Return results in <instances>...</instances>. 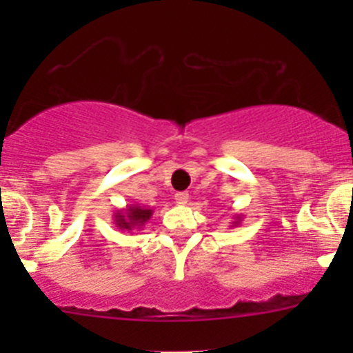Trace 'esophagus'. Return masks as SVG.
Instances as JSON below:
<instances>
[{
    "label": "esophagus",
    "instance_id": "esophagus-1",
    "mask_svg": "<svg viewBox=\"0 0 353 353\" xmlns=\"http://www.w3.org/2000/svg\"><path fill=\"white\" fill-rule=\"evenodd\" d=\"M188 199H190V194H188L186 191H181V193H176V201L179 203V205H186Z\"/></svg>",
    "mask_w": 353,
    "mask_h": 353
}]
</instances>
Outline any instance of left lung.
I'll return each mask as SVG.
<instances>
[{
    "label": "left lung",
    "instance_id": "8db88e82",
    "mask_svg": "<svg viewBox=\"0 0 353 353\" xmlns=\"http://www.w3.org/2000/svg\"><path fill=\"white\" fill-rule=\"evenodd\" d=\"M241 220H243V215H239V213H236V215H234V220H232V227L241 225Z\"/></svg>",
    "mask_w": 353,
    "mask_h": 353
}]
</instances>
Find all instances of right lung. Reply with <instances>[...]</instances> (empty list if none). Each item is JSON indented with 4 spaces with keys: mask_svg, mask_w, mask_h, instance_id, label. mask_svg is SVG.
I'll return each mask as SVG.
<instances>
[{
    "mask_svg": "<svg viewBox=\"0 0 353 353\" xmlns=\"http://www.w3.org/2000/svg\"><path fill=\"white\" fill-rule=\"evenodd\" d=\"M154 210L140 205H128L126 208H121L114 212V225L123 232H133L141 230L145 223L152 219Z\"/></svg>",
    "mask_w": 353,
    "mask_h": 353,
    "instance_id": "add662e5",
    "label": "right lung"
}]
</instances>
